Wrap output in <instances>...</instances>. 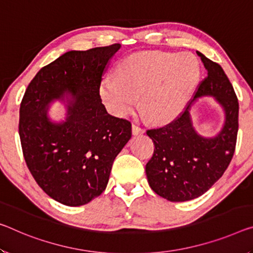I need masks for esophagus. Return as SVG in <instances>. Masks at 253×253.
<instances>
[{"label":"esophagus","instance_id":"obj_1","mask_svg":"<svg viewBox=\"0 0 253 253\" xmlns=\"http://www.w3.org/2000/svg\"><path fill=\"white\" fill-rule=\"evenodd\" d=\"M131 131H133L134 135H142L144 133V129L139 127L138 125H135V124H133V126H131Z\"/></svg>","mask_w":253,"mask_h":253}]
</instances>
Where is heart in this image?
Masks as SVG:
<instances>
[{
    "instance_id": "1",
    "label": "heart",
    "mask_w": 253,
    "mask_h": 253,
    "mask_svg": "<svg viewBox=\"0 0 253 253\" xmlns=\"http://www.w3.org/2000/svg\"><path fill=\"white\" fill-rule=\"evenodd\" d=\"M117 78L107 76L100 95L112 115L125 117L141 105L153 122L173 119L186 106L198 82L197 58L189 53L139 51L123 59Z\"/></svg>"
}]
</instances>
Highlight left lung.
Here are the masks:
<instances>
[{
    "mask_svg": "<svg viewBox=\"0 0 253 253\" xmlns=\"http://www.w3.org/2000/svg\"><path fill=\"white\" fill-rule=\"evenodd\" d=\"M196 53L207 76L194 98L173 122L146 131L155 146L145 167L148 184L155 194L170 202H186L205 194L227 169L236 145L239 102L233 86L217 63ZM207 95L214 96L226 114L222 129L214 138L199 135L190 118L191 106Z\"/></svg>",
    "mask_w": 253,
    "mask_h": 253,
    "instance_id": "8db88e82",
    "label": "left lung"
}]
</instances>
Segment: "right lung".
Wrapping results in <instances>:
<instances>
[{
  "label": "right lung",
  "mask_w": 253,
  "mask_h": 253,
  "mask_svg": "<svg viewBox=\"0 0 253 253\" xmlns=\"http://www.w3.org/2000/svg\"><path fill=\"white\" fill-rule=\"evenodd\" d=\"M119 43L71 50L43 66L20 105L23 156L38 186L56 202L81 206L105 191L112 163L131 137V124L107 112L102 75ZM71 94L67 119L47 118L50 102Z\"/></svg>",
  "instance_id": "right-lung-1"
}]
</instances>
